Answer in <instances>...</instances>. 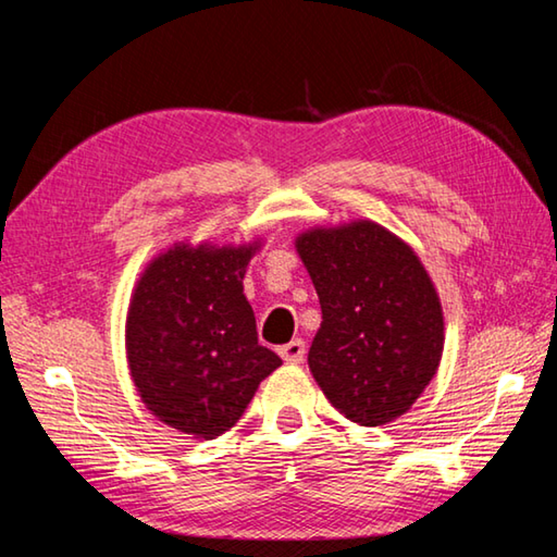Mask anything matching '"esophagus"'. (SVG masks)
Returning a JSON list of instances; mask_svg holds the SVG:
<instances>
[{
    "label": "esophagus",
    "instance_id": "34e87169",
    "mask_svg": "<svg viewBox=\"0 0 557 557\" xmlns=\"http://www.w3.org/2000/svg\"><path fill=\"white\" fill-rule=\"evenodd\" d=\"M305 354H307V346H305V342H301V338H292L289 344L280 346L282 361H287V363H301V361H305Z\"/></svg>",
    "mask_w": 557,
    "mask_h": 557
}]
</instances>
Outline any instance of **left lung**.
I'll list each match as a JSON object with an SVG mask.
<instances>
[{
	"label": "left lung",
	"mask_w": 557,
	"mask_h": 557,
	"mask_svg": "<svg viewBox=\"0 0 557 557\" xmlns=\"http://www.w3.org/2000/svg\"><path fill=\"white\" fill-rule=\"evenodd\" d=\"M295 248L322 305L309 371L344 418L388 425L435 379L445 348V317L425 265L373 221L309 228Z\"/></svg>",
	"instance_id": "1"
}]
</instances>
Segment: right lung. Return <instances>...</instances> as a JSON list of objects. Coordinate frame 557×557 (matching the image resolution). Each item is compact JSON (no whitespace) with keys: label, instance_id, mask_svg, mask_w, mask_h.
Here are the masks:
<instances>
[{"label":"right lung","instance_id":"right-lung-1","mask_svg":"<svg viewBox=\"0 0 557 557\" xmlns=\"http://www.w3.org/2000/svg\"><path fill=\"white\" fill-rule=\"evenodd\" d=\"M260 240L174 243L132 289L125 348L139 398L196 440L231 430L282 358L258 344L243 277Z\"/></svg>","mask_w":557,"mask_h":557}]
</instances>
